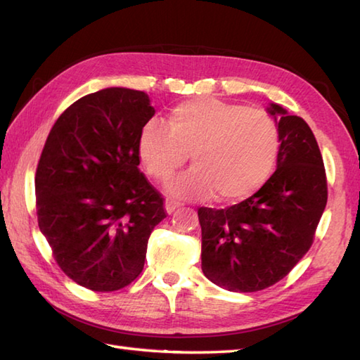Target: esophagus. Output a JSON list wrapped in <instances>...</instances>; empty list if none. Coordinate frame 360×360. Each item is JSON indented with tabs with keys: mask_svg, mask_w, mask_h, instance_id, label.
<instances>
[{
	"mask_svg": "<svg viewBox=\"0 0 360 360\" xmlns=\"http://www.w3.org/2000/svg\"><path fill=\"white\" fill-rule=\"evenodd\" d=\"M181 206H182L181 201H176V200H167L165 201V209H167L168 214H173L174 210L178 209V207H181Z\"/></svg>",
	"mask_w": 360,
	"mask_h": 360,
	"instance_id": "esophagus-1",
	"label": "esophagus"
}]
</instances>
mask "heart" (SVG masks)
<instances>
[{"instance_id":"b5f03b06","label":"heart","mask_w":360,"mask_h":360,"mask_svg":"<svg viewBox=\"0 0 360 360\" xmlns=\"http://www.w3.org/2000/svg\"><path fill=\"white\" fill-rule=\"evenodd\" d=\"M278 126L266 112L246 109L215 98H193L176 104L167 128L146 124L139 156L148 174L170 182L192 158L195 168L172 186L174 195L221 202L248 198L262 187L276 164Z\"/></svg>"}]
</instances>
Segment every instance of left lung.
I'll return each mask as SVG.
<instances>
[{"label": "left lung", "mask_w": 360, "mask_h": 360, "mask_svg": "<svg viewBox=\"0 0 360 360\" xmlns=\"http://www.w3.org/2000/svg\"><path fill=\"white\" fill-rule=\"evenodd\" d=\"M278 164L255 195L226 209L200 207L201 269L229 292H257L292 271L314 243L326 207V170L309 124L278 104Z\"/></svg>", "instance_id": "8db88e82"}]
</instances>
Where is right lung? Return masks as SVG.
<instances>
[{
    "instance_id": "right-lung-1",
    "label": "right lung",
    "mask_w": 360,
    "mask_h": 360,
    "mask_svg": "<svg viewBox=\"0 0 360 360\" xmlns=\"http://www.w3.org/2000/svg\"><path fill=\"white\" fill-rule=\"evenodd\" d=\"M153 115L145 91H95L62 112L41 150L39 228L60 270L90 290L136 281L148 238L167 217L162 195L139 170V139Z\"/></svg>"
}]
</instances>
